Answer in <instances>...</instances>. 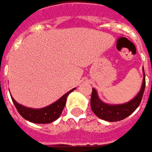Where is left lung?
<instances>
[{
    "label": "left lung",
    "instance_id": "8db88e82",
    "mask_svg": "<svg viewBox=\"0 0 152 152\" xmlns=\"http://www.w3.org/2000/svg\"><path fill=\"white\" fill-rule=\"evenodd\" d=\"M145 89V75L143 69V80L140 91L137 96L125 104L121 105H108L101 101L97 94V91L92 88L91 98V107L92 112L100 119L107 121H121L128 116H129L139 106L141 100L142 99V95Z\"/></svg>",
    "mask_w": 152,
    "mask_h": 152
}]
</instances>
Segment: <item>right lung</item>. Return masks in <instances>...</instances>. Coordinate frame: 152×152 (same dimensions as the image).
I'll return each mask as SVG.
<instances>
[{
  "mask_svg": "<svg viewBox=\"0 0 152 152\" xmlns=\"http://www.w3.org/2000/svg\"><path fill=\"white\" fill-rule=\"evenodd\" d=\"M76 88L70 90L69 92L64 94L60 99H58L56 102L53 103L52 105L44 107V108H40V109H33V108H29V107L22 106L18 104L13 98L11 99L16 110L18 111V113L23 118L33 123L46 124V123H51L60 117L64 106L66 105L68 95L71 91H73Z\"/></svg>",
  "mask_w": 152,
  "mask_h": 152,
  "instance_id": "obj_1",
  "label": "right lung"
}]
</instances>
